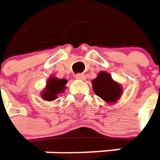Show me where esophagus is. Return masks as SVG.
<instances>
[{"instance_id":"esophagus-1","label":"esophagus","mask_w":160,"mask_h":160,"mask_svg":"<svg viewBox=\"0 0 160 160\" xmlns=\"http://www.w3.org/2000/svg\"><path fill=\"white\" fill-rule=\"evenodd\" d=\"M76 78L78 80H85L86 76L84 73H78V74H76Z\"/></svg>"}]
</instances>
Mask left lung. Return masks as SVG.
<instances>
[{
  "label": "left lung",
  "mask_w": 160,
  "mask_h": 160,
  "mask_svg": "<svg viewBox=\"0 0 160 160\" xmlns=\"http://www.w3.org/2000/svg\"><path fill=\"white\" fill-rule=\"evenodd\" d=\"M93 90L96 95L109 103L116 102L122 94V87L114 81L106 72H99L96 79L92 80Z\"/></svg>",
  "instance_id": "1"
}]
</instances>
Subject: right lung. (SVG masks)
<instances>
[{
    "instance_id": "right-lung-1",
    "label": "right lung",
    "mask_w": 160,
    "mask_h": 160,
    "mask_svg": "<svg viewBox=\"0 0 160 160\" xmlns=\"http://www.w3.org/2000/svg\"><path fill=\"white\" fill-rule=\"evenodd\" d=\"M67 80L65 79H58L51 76L47 81V86L42 94V97L46 101L55 100L58 94L63 93L65 89V84Z\"/></svg>"
}]
</instances>
